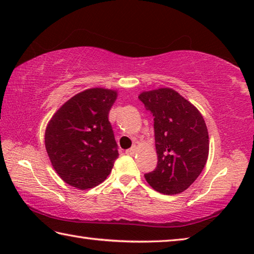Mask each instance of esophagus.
<instances>
[{"label": "esophagus", "mask_w": 254, "mask_h": 254, "mask_svg": "<svg viewBox=\"0 0 254 254\" xmlns=\"http://www.w3.org/2000/svg\"><path fill=\"white\" fill-rule=\"evenodd\" d=\"M135 151H136V145H133L132 148H130V149H127V150L126 153L127 154V156H133V154L135 153Z\"/></svg>", "instance_id": "obj_1"}]
</instances>
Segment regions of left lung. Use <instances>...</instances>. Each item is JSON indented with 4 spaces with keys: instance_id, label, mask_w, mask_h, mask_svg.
I'll list each match as a JSON object with an SVG mask.
<instances>
[{
    "instance_id": "8db88e82",
    "label": "left lung",
    "mask_w": 254,
    "mask_h": 254,
    "mask_svg": "<svg viewBox=\"0 0 254 254\" xmlns=\"http://www.w3.org/2000/svg\"><path fill=\"white\" fill-rule=\"evenodd\" d=\"M139 100L153 115L158 154L156 169L144 175L154 190L179 194L204 169L208 157V132L196 107L171 88L140 94Z\"/></svg>"
}]
</instances>
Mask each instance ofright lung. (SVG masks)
Segmentation results:
<instances>
[{
  "instance_id": "right-lung-1",
  "label": "right lung",
  "mask_w": 254,
  "mask_h": 254,
  "mask_svg": "<svg viewBox=\"0 0 254 254\" xmlns=\"http://www.w3.org/2000/svg\"><path fill=\"white\" fill-rule=\"evenodd\" d=\"M118 93L86 89L68 100L47 127L45 143L55 170L78 189L104 182L119 157L109 112Z\"/></svg>"
}]
</instances>
